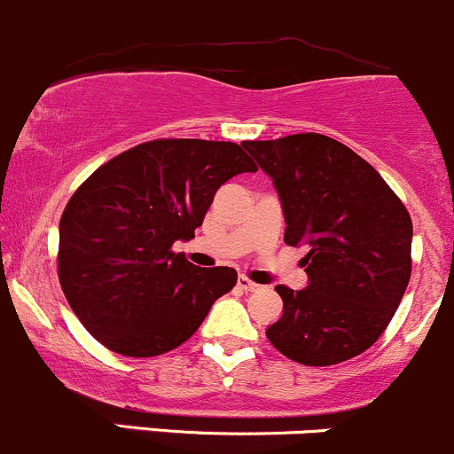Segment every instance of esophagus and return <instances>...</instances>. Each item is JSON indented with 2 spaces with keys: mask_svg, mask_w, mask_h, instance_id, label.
<instances>
[{
  "mask_svg": "<svg viewBox=\"0 0 454 454\" xmlns=\"http://www.w3.org/2000/svg\"><path fill=\"white\" fill-rule=\"evenodd\" d=\"M237 286H239L241 290H246V292H254V290H259V286H256L254 281H250L248 277H239V278H237Z\"/></svg>",
  "mask_w": 454,
  "mask_h": 454,
  "instance_id": "1",
  "label": "esophagus"
}]
</instances>
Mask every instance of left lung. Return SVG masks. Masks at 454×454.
<instances>
[{"instance_id":"obj_1","label":"left lung","mask_w":454,"mask_h":454,"mask_svg":"<svg viewBox=\"0 0 454 454\" xmlns=\"http://www.w3.org/2000/svg\"><path fill=\"white\" fill-rule=\"evenodd\" d=\"M270 176L286 244L308 246V287L277 286L283 314L268 340L308 367L345 363L387 329L411 278L413 223L380 173L320 134L241 142Z\"/></svg>"}]
</instances>
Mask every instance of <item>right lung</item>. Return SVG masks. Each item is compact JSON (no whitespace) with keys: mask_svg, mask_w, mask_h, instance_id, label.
Masks as SVG:
<instances>
[{"mask_svg":"<svg viewBox=\"0 0 454 454\" xmlns=\"http://www.w3.org/2000/svg\"><path fill=\"white\" fill-rule=\"evenodd\" d=\"M254 171L235 142L180 138L134 146L87 177L59 223V281L96 340L149 358L198 332L237 272L171 248L193 239L219 186Z\"/></svg>","mask_w":454,"mask_h":454,"instance_id":"add662e5","label":"right lung"}]
</instances>
